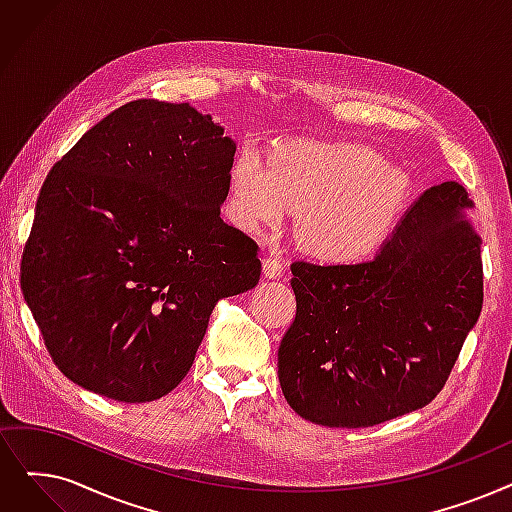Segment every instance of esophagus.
<instances>
[{"label":"esophagus","mask_w":512,"mask_h":512,"mask_svg":"<svg viewBox=\"0 0 512 512\" xmlns=\"http://www.w3.org/2000/svg\"><path fill=\"white\" fill-rule=\"evenodd\" d=\"M263 276L276 280L282 276V263L276 257H263Z\"/></svg>","instance_id":"1"}]
</instances>
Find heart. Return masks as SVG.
<instances>
[{
  "instance_id": "b5f03b06",
  "label": "heart",
  "mask_w": 512,
  "mask_h": 512,
  "mask_svg": "<svg viewBox=\"0 0 512 512\" xmlns=\"http://www.w3.org/2000/svg\"><path fill=\"white\" fill-rule=\"evenodd\" d=\"M406 194V175L366 146L291 142L270 161L253 148L238 154L226 211L247 234L297 211V236L309 255L351 263L383 242Z\"/></svg>"
}]
</instances>
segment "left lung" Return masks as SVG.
Wrapping results in <instances>:
<instances>
[{
  "instance_id": "8db88e82",
  "label": "left lung",
  "mask_w": 512,
  "mask_h": 512,
  "mask_svg": "<svg viewBox=\"0 0 512 512\" xmlns=\"http://www.w3.org/2000/svg\"><path fill=\"white\" fill-rule=\"evenodd\" d=\"M471 207L464 186L443 182L420 194L374 259L291 265L297 314L278 379L299 416L362 429L433 402L483 305Z\"/></svg>"
}]
</instances>
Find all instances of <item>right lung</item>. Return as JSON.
Instances as JSON below:
<instances>
[{
	"instance_id": "right-lung-1",
	"label": "right lung",
	"mask_w": 512,
	"mask_h": 512,
	"mask_svg": "<svg viewBox=\"0 0 512 512\" xmlns=\"http://www.w3.org/2000/svg\"><path fill=\"white\" fill-rule=\"evenodd\" d=\"M234 152L190 104L133 100L52 167L20 286L66 379L125 404L167 395L215 303L259 282L255 240L219 217Z\"/></svg>"
}]
</instances>
